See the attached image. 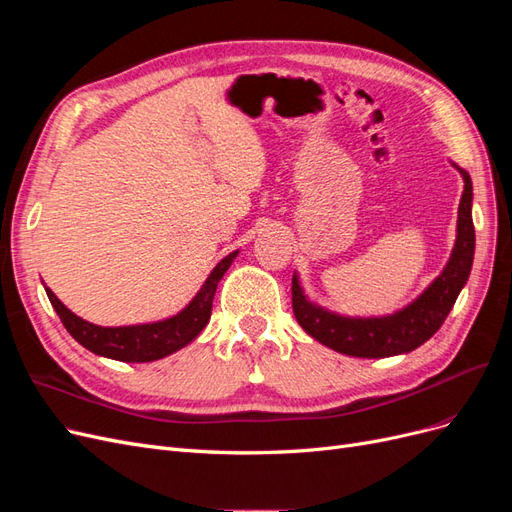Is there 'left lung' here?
Returning <instances> with one entry per match:
<instances>
[{"mask_svg":"<svg viewBox=\"0 0 512 512\" xmlns=\"http://www.w3.org/2000/svg\"><path fill=\"white\" fill-rule=\"evenodd\" d=\"M463 177V194L457 211V239L442 273L418 297L389 316L356 318L342 316L309 301L301 288L299 275H292L294 318L307 335L327 348L359 359H384L406 354L433 337L451 312L461 288L466 286L474 260V222H472V179L466 170L453 164Z\"/></svg>","mask_w":512,"mask_h":512,"instance_id":"left-lung-1","label":"left lung"}]
</instances>
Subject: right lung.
I'll return each instance as SVG.
<instances>
[{
    "label": "right lung",
    "mask_w": 512,
    "mask_h": 512,
    "mask_svg": "<svg viewBox=\"0 0 512 512\" xmlns=\"http://www.w3.org/2000/svg\"><path fill=\"white\" fill-rule=\"evenodd\" d=\"M237 254L239 250L224 256L218 265L213 267L205 284L196 292V297L185 305L181 312L158 322L128 324V327H100V324L87 322L81 316L72 314L70 309L55 297V292L51 288L44 286V290L49 294V301L59 320L64 322L66 331L83 348L121 363H151L185 348L207 327V322L211 318L215 290H218L220 280L232 265V260L237 258Z\"/></svg>",
    "instance_id": "add662e5"
}]
</instances>
